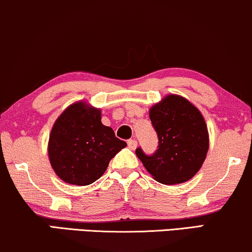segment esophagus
Returning <instances> with one entry per match:
<instances>
[{
  "instance_id": "esophagus-1",
  "label": "esophagus",
  "mask_w": 252,
  "mask_h": 252,
  "mask_svg": "<svg viewBox=\"0 0 252 252\" xmlns=\"http://www.w3.org/2000/svg\"><path fill=\"white\" fill-rule=\"evenodd\" d=\"M127 146H128L129 149L134 150L137 147V141L135 139H130V140L127 141Z\"/></svg>"
}]
</instances>
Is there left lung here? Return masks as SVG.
Returning <instances> with one entry per match:
<instances>
[{"label": "left lung", "mask_w": 252, "mask_h": 252, "mask_svg": "<svg viewBox=\"0 0 252 252\" xmlns=\"http://www.w3.org/2000/svg\"><path fill=\"white\" fill-rule=\"evenodd\" d=\"M149 117L158 136L157 150H135L147 171L164 185L182 184L197 173L209 150L206 124L198 109L178 95L154 105Z\"/></svg>", "instance_id": "8db88e82"}]
</instances>
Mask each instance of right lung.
I'll return each instance as SVG.
<instances>
[{
  "mask_svg": "<svg viewBox=\"0 0 252 252\" xmlns=\"http://www.w3.org/2000/svg\"><path fill=\"white\" fill-rule=\"evenodd\" d=\"M127 146L111 127L101 123V111L84 102L68 106L54 124L48 155L54 171L71 185L87 186L104 173L109 161Z\"/></svg>",
  "mask_w": 252,
  "mask_h": 252,
  "instance_id": "obj_1",
  "label": "right lung"
}]
</instances>
